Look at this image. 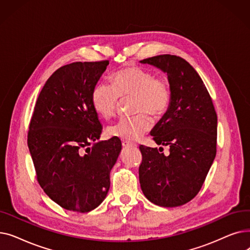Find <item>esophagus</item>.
Here are the masks:
<instances>
[{"label":"esophagus","mask_w":250,"mask_h":250,"mask_svg":"<svg viewBox=\"0 0 250 250\" xmlns=\"http://www.w3.org/2000/svg\"><path fill=\"white\" fill-rule=\"evenodd\" d=\"M123 146H124L125 148H128V147H135V148H137V145H136V144H134V143H130V142H127V141L123 142Z\"/></svg>","instance_id":"34e87169"}]
</instances>
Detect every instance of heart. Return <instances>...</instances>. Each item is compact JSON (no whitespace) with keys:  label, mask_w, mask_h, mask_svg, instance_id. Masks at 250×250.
I'll return each mask as SVG.
<instances>
[{"label":"heart","mask_w":250,"mask_h":250,"mask_svg":"<svg viewBox=\"0 0 250 250\" xmlns=\"http://www.w3.org/2000/svg\"><path fill=\"white\" fill-rule=\"evenodd\" d=\"M113 85L97 83L91 93L92 106L97 114L109 118L116 112L121 97L133 96L134 116L122 117L107 127L110 136L125 141L141 138L151 127L147 114L154 117L163 115L171 101V91L164 79L137 65L122 69L112 76Z\"/></svg>","instance_id":"1"}]
</instances>
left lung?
<instances>
[{
    "mask_svg": "<svg viewBox=\"0 0 250 250\" xmlns=\"http://www.w3.org/2000/svg\"><path fill=\"white\" fill-rule=\"evenodd\" d=\"M167 74L171 101L151 130L161 149L140 146L139 168L143 193L153 204L173 208L198 194L217 152V113L200 75L182 58L160 55L145 59Z\"/></svg>",
    "mask_w": 250,
    "mask_h": 250,
    "instance_id": "obj_1",
    "label": "left lung"
}]
</instances>
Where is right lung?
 <instances>
[{
  "label": "right lung",
  "mask_w": 250,
  "mask_h": 250,
  "mask_svg": "<svg viewBox=\"0 0 250 250\" xmlns=\"http://www.w3.org/2000/svg\"><path fill=\"white\" fill-rule=\"evenodd\" d=\"M108 63L77 62L58 69L44 84L30 121L27 144L37 181L69 211L87 213L104 201L122 151L118 138L97 142L102 125L91 102Z\"/></svg>",
  "instance_id": "add662e5"
}]
</instances>
